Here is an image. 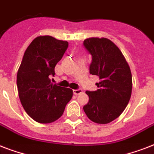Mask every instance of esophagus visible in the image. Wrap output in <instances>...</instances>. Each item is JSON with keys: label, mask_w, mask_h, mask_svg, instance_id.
Returning a JSON list of instances; mask_svg holds the SVG:
<instances>
[{"label": "esophagus", "mask_w": 154, "mask_h": 154, "mask_svg": "<svg viewBox=\"0 0 154 154\" xmlns=\"http://www.w3.org/2000/svg\"><path fill=\"white\" fill-rule=\"evenodd\" d=\"M82 93V89H73V94H74V95H78V94H81Z\"/></svg>", "instance_id": "obj_1"}]
</instances>
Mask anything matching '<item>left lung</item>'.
<instances>
[{"instance_id":"left-lung-1","label":"left lung","mask_w":154,"mask_h":154,"mask_svg":"<svg viewBox=\"0 0 154 154\" xmlns=\"http://www.w3.org/2000/svg\"><path fill=\"white\" fill-rule=\"evenodd\" d=\"M83 45L92 56L89 72L99 77L98 89L86 91L89 102L83 109L87 117L97 124H107L119 117L129 101L132 74L124 56L107 38L91 37Z\"/></svg>"}]
</instances>
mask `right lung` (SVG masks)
<instances>
[{"label":"right lung","mask_w":154,"mask_h":154,"mask_svg":"<svg viewBox=\"0 0 154 154\" xmlns=\"http://www.w3.org/2000/svg\"><path fill=\"white\" fill-rule=\"evenodd\" d=\"M69 46L66 41L50 36L36 37L25 50L17 76L20 102L31 118L51 123L61 117L72 90L50 82L56 65Z\"/></svg>","instance_id":"add662e5"}]
</instances>
